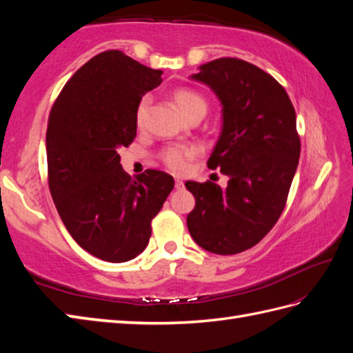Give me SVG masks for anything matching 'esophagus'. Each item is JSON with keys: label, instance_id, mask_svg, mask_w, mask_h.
I'll use <instances>...</instances> for the list:
<instances>
[{"label": "esophagus", "instance_id": "1", "mask_svg": "<svg viewBox=\"0 0 353 353\" xmlns=\"http://www.w3.org/2000/svg\"><path fill=\"white\" fill-rule=\"evenodd\" d=\"M183 186H185L183 181H181V179H176V188H177V190H182Z\"/></svg>", "mask_w": 353, "mask_h": 353}]
</instances>
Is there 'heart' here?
Returning <instances> with one entry per match:
<instances>
[{
	"instance_id": "b5f03b06",
	"label": "heart",
	"mask_w": 353,
	"mask_h": 353,
	"mask_svg": "<svg viewBox=\"0 0 353 353\" xmlns=\"http://www.w3.org/2000/svg\"><path fill=\"white\" fill-rule=\"evenodd\" d=\"M172 101L176 103L179 110L186 118H192L196 115H205L208 109V101L201 94L190 88H177L171 94ZM150 104L152 100L150 97H144L137 108V125L139 129L145 127L148 112H150ZM200 154V148L192 144H176L167 147L161 153V161L163 162L165 167L171 170L172 172H177V174H182L186 170L190 168V162Z\"/></svg>"
}]
</instances>
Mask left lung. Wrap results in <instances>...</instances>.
<instances>
[{
    "mask_svg": "<svg viewBox=\"0 0 353 353\" xmlns=\"http://www.w3.org/2000/svg\"><path fill=\"white\" fill-rule=\"evenodd\" d=\"M199 70L191 79L211 88L223 106L208 167L229 182L226 190L209 181L186 182L196 199L186 224L205 250L235 254L258 244L287 203L301 156L296 112L282 85L241 59H215Z\"/></svg>",
    "mask_w": 353,
    "mask_h": 353,
    "instance_id": "8db88e82",
    "label": "left lung"
}]
</instances>
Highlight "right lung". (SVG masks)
Instances as JSON below:
<instances>
[{"label":"right lung","instance_id":"add662e5","mask_svg":"<svg viewBox=\"0 0 353 353\" xmlns=\"http://www.w3.org/2000/svg\"><path fill=\"white\" fill-rule=\"evenodd\" d=\"M161 76L123 51H103L66 81L50 112L52 201L76 243L103 261L125 262L144 252L152 220L174 188L159 170L133 181L118 154L137 137L138 103Z\"/></svg>","mask_w":353,"mask_h":353}]
</instances>
